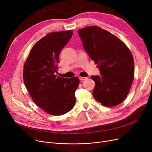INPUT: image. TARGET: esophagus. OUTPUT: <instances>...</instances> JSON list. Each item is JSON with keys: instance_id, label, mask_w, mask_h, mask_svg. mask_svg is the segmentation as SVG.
I'll return each mask as SVG.
<instances>
[{"instance_id": "obj_1", "label": "esophagus", "mask_w": 152, "mask_h": 152, "mask_svg": "<svg viewBox=\"0 0 152 152\" xmlns=\"http://www.w3.org/2000/svg\"><path fill=\"white\" fill-rule=\"evenodd\" d=\"M79 79L80 80V81L83 82V81H84V80H86L88 79V78L87 77H83L79 76Z\"/></svg>"}]
</instances>
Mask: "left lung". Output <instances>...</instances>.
I'll list each match as a JSON object with an SVG mask.
<instances>
[{
	"instance_id": "obj_1",
	"label": "left lung",
	"mask_w": 152,
	"mask_h": 152,
	"mask_svg": "<svg viewBox=\"0 0 152 152\" xmlns=\"http://www.w3.org/2000/svg\"><path fill=\"white\" fill-rule=\"evenodd\" d=\"M83 48L97 64L101 76L95 82L94 99L102 105L113 107L126 97L134 78V62L125 43L109 31L93 26L78 30Z\"/></svg>"
}]
</instances>
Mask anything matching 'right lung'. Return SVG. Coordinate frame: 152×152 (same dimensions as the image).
<instances>
[{
	"label": "right lung",
	"instance_id": "right-lung-1",
	"mask_svg": "<svg viewBox=\"0 0 152 152\" xmlns=\"http://www.w3.org/2000/svg\"><path fill=\"white\" fill-rule=\"evenodd\" d=\"M72 31L51 32L35 43L24 64L23 80L34 103L51 115H64L75 104L80 80L55 75L59 55L72 37Z\"/></svg>",
	"mask_w": 152,
	"mask_h": 152
}]
</instances>
